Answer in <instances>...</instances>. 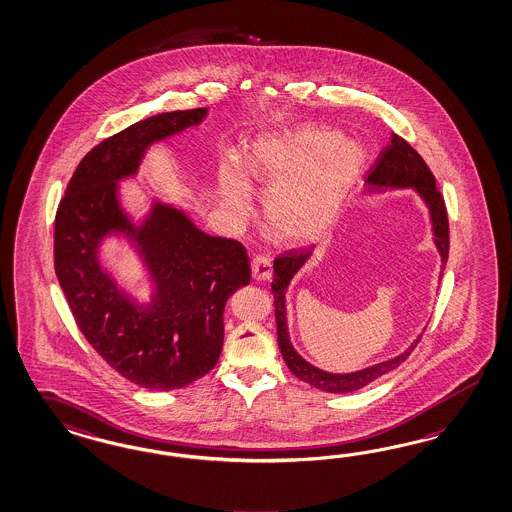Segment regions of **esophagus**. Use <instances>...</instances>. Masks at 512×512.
Segmentation results:
<instances>
[{
  "instance_id": "esophagus-1",
  "label": "esophagus",
  "mask_w": 512,
  "mask_h": 512,
  "mask_svg": "<svg viewBox=\"0 0 512 512\" xmlns=\"http://www.w3.org/2000/svg\"><path fill=\"white\" fill-rule=\"evenodd\" d=\"M250 267H252V277L256 278V280H271L273 277V262H271V258L269 256H254L252 258V262H250Z\"/></svg>"
}]
</instances>
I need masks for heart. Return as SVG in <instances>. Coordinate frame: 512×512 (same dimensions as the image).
Here are the masks:
<instances>
[{"instance_id": "b5f03b06", "label": "heart", "mask_w": 512, "mask_h": 512, "mask_svg": "<svg viewBox=\"0 0 512 512\" xmlns=\"http://www.w3.org/2000/svg\"><path fill=\"white\" fill-rule=\"evenodd\" d=\"M363 164L359 144L333 129L305 125L260 138L250 153L249 174L271 187L265 200L271 232L288 243H307L335 226ZM220 192L234 215L249 213V177L235 155L222 161Z\"/></svg>"}]
</instances>
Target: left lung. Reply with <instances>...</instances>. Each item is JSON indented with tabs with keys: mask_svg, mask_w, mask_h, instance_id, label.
<instances>
[{
	"mask_svg": "<svg viewBox=\"0 0 512 512\" xmlns=\"http://www.w3.org/2000/svg\"><path fill=\"white\" fill-rule=\"evenodd\" d=\"M366 185L370 189H389V187H415L417 192L423 196L424 202L430 207L432 224H434V241L438 245L441 254V267L445 269V263L449 258V219H447V207L445 200L436 187V177L430 172L428 164L423 157L409 146L404 138L393 134L391 142L383 147L378 161L372 164ZM312 254V247L308 249L290 250L282 256L275 258L273 262V277L271 290L275 297V318H277L278 348L286 361L288 368L292 370L293 376L299 380L307 381L312 387L327 391V393H351L361 387L368 385L370 381L378 380L383 374L395 370L396 366L402 365L415 346L421 342V336L409 346L408 350L400 353L395 359L385 361L380 365L370 366L361 372L353 374H327L318 370L316 366L308 365L307 361L297 355L290 344L288 336V325H286V288L290 284L293 275L301 269V265L307 262L308 256ZM443 275V273H441Z\"/></svg>",
	"mask_w": 512,
	"mask_h": 512,
	"instance_id": "obj_1",
	"label": "left lung"
}]
</instances>
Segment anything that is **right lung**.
<instances>
[{
    "label": "right lung",
    "mask_w": 512,
    "mask_h": 512,
    "mask_svg": "<svg viewBox=\"0 0 512 512\" xmlns=\"http://www.w3.org/2000/svg\"><path fill=\"white\" fill-rule=\"evenodd\" d=\"M207 108L147 117L93 147L76 166L54 220V267L74 322L119 376L170 391L205 376L219 361L228 297L250 282L247 249L200 232L181 211L157 204L138 230L121 211L116 179L136 172L146 147L198 125ZM139 241L158 284L151 309L136 308L96 262L108 231Z\"/></svg>",
    "instance_id": "obj_1"
}]
</instances>
